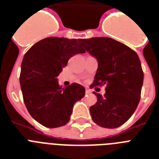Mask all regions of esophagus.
<instances>
[{
    "label": "esophagus",
    "mask_w": 159,
    "mask_h": 159,
    "mask_svg": "<svg viewBox=\"0 0 159 159\" xmlns=\"http://www.w3.org/2000/svg\"><path fill=\"white\" fill-rule=\"evenodd\" d=\"M90 93H91V90H90V89H88V88H86V95H88V94H90Z\"/></svg>",
    "instance_id": "esophagus-1"
}]
</instances>
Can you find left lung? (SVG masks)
I'll use <instances>...</instances> for the list:
<instances>
[{"label":"left lung","instance_id":"left-lung-1","mask_svg":"<svg viewBox=\"0 0 159 159\" xmlns=\"http://www.w3.org/2000/svg\"><path fill=\"white\" fill-rule=\"evenodd\" d=\"M82 42L98 61L91 86H106L104 96L93 91L97 102L90 108L92 120L102 127L117 128L131 117L140 102L144 73L139 56L130 47L109 37Z\"/></svg>","mask_w":159,"mask_h":159}]
</instances>
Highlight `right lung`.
Returning a JSON list of instances; mask_svg holds the SVG:
<instances>
[{
  "label": "right lung",
  "instance_id": "1",
  "mask_svg": "<svg viewBox=\"0 0 159 159\" xmlns=\"http://www.w3.org/2000/svg\"><path fill=\"white\" fill-rule=\"evenodd\" d=\"M82 41L47 37L24 55L19 77L24 104L30 115L44 126L55 128L67 124L74 104L85 95L82 85L73 83L62 88L57 79L68 59L86 52Z\"/></svg>",
  "mask_w": 159,
  "mask_h": 159
}]
</instances>
